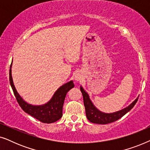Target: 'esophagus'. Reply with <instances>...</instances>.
Here are the masks:
<instances>
[{
  "label": "esophagus",
  "mask_w": 150,
  "mask_h": 150,
  "mask_svg": "<svg viewBox=\"0 0 150 150\" xmlns=\"http://www.w3.org/2000/svg\"><path fill=\"white\" fill-rule=\"evenodd\" d=\"M80 79H81V78H80V76H75V80L76 81H80Z\"/></svg>",
  "instance_id": "34e87169"
}]
</instances>
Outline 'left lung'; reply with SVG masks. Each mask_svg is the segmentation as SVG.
I'll return each mask as SVG.
<instances>
[{
    "label": "left lung",
    "mask_w": 150,
    "mask_h": 150,
    "mask_svg": "<svg viewBox=\"0 0 150 150\" xmlns=\"http://www.w3.org/2000/svg\"><path fill=\"white\" fill-rule=\"evenodd\" d=\"M81 91L83 96L84 105L85 108L86 116L89 122L93 124H106L114 122L118 120L119 119L122 117L124 115L130 111L132 108L134 107L135 104L137 103L139 97L136 100H134L130 105L127 107L123 108V109L119 110V111L111 112V113H106L98 110L97 108L94 106L93 102L90 100L89 96L83 87L81 86Z\"/></svg>",
    "instance_id": "left-lung-1"
}]
</instances>
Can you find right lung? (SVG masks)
Returning <instances> with one entry per match:
<instances>
[{"label": "right lung", "mask_w": 150, "mask_h": 150, "mask_svg": "<svg viewBox=\"0 0 150 150\" xmlns=\"http://www.w3.org/2000/svg\"><path fill=\"white\" fill-rule=\"evenodd\" d=\"M11 66L12 63L9 69L10 84L17 102L22 110L26 113L29 114L30 115L40 121L41 122L46 123V124L55 122L61 119L63 115V106L66 94L69 90L74 87L73 81H69L59 87L55 91L52 98L47 103L43 105H32L24 101L18 93L12 79Z\"/></svg>", "instance_id": "obj_1"}]
</instances>
